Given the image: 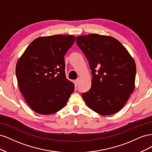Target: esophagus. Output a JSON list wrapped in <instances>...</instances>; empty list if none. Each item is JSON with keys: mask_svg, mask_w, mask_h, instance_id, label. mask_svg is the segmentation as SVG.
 Instances as JSON below:
<instances>
[{"mask_svg": "<svg viewBox=\"0 0 152 152\" xmlns=\"http://www.w3.org/2000/svg\"><path fill=\"white\" fill-rule=\"evenodd\" d=\"M79 80H80L79 79H77V80L75 81V84L76 86L79 85Z\"/></svg>", "mask_w": 152, "mask_h": 152, "instance_id": "34e87169", "label": "esophagus"}]
</instances>
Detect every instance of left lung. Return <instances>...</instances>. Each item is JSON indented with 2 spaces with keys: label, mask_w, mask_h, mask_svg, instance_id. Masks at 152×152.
Here are the masks:
<instances>
[{
  "label": "left lung",
  "mask_w": 152,
  "mask_h": 152,
  "mask_svg": "<svg viewBox=\"0 0 152 152\" xmlns=\"http://www.w3.org/2000/svg\"><path fill=\"white\" fill-rule=\"evenodd\" d=\"M76 42L88 60L93 75L91 89L82 95L87 106L102 115L120 111L134 90V59L111 36L80 35Z\"/></svg>",
  "instance_id": "8db88e82"
}]
</instances>
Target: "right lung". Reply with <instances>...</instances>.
I'll list each match as a JSON object with an SVG mask.
<instances>
[{
    "label": "right lung",
    "instance_id": "obj_1",
    "mask_svg": "<svg viewBox=\"0 0 152 152\" xmlns=\"http://www.w3.org/2000/svg\"><path fill=\"white\" fill-rule=\"evenodd\" d=\"M75 40L71 35L40 37L18 60L16 75L20 91L37 113L59 111L74 91V84L66 78L64 56Z\"/></svg>",
    "mask_w": 152,
    "mask_h": 152
}]
</instances>
